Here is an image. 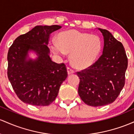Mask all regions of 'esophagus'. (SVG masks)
<instances>
[{
	"label": "esophagus",
	"instance_id": "esophagus-1",
	"mask_svg": "<svg viewBox=\"0 0 134 134\" xmlns=\"http://www.w3.org/2000/svg\"><path fill=\"white\" fill-rule=\"evenodd\" d=\"M67 71H68V74L69 75H71V74H73V73H75L74 70H72V69L70 68V67H68L67 68Z\"/></svg>",
	"mask_w": 134,
	"mask_h": 134
}]
</instances>
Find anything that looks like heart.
<instances>
[{"mask_svg": "<svg viewBox=\"0 0 134 134\" xmlns=\"http://www.w3.org/2000/svg\"><path fill=\"white\" fill-rule=\"evenodd\" d=\"M102 42L94 35L69 30L59 33L56 43L52 45V51L59 55L71 54L70 61L77 69H85L94 64L100 54Z\"/></svg>", "mask_w": 134, "mask_h": 134, "instance_id": "1", "label": "heart"}]
</instances>
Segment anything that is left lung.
I'll list each match as a JSON object with an SVG mask.
<instances>
[{
  "label": "left lung",
  "mask_w": 134,
  "mask_h": 134,
  "mask_svg": "<svg viewBox=\"0 0 134 134\" xmlns=\"http://www.w3.org/2000/svg\"><path fill=\"white\" fill-rule=\"evenodd\" d=\"M104 37L103 54L87 69L77 72L79 94L88 106L113 103L124 88L128 59L122 43L106 30L98 28Z\"/></svg>",
  "instance_id": "left-lung-1"
}]
</instances>
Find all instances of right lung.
I'll return each mask as SVG.
<instances>
[{
    "instance_id": "add662e5",
    "label": "right lung",
    "mask_w": 134,
    "mask_h": 134,
    "mask_svg": "<svg viewBox=\"0 0 134 134\" xmlns=\"http://www.w3.org/2000/svg\"><path fill=\"white\" fill-rule=\"evenodd\" d=\"M59 25L36 26L17 37L7 54V76L18 97L23 103L37 106H49L58 96L68 76L64 63L53 62L47 47L51 33ZM33 51L37 59L29 58Z\"/></svg>"
}]
</instances>
